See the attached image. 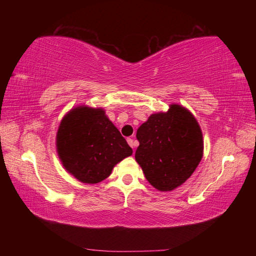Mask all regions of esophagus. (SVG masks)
<instances>
[{
    "label": "esophagus",
    "instance_id": "1",
    "mask_svg": "<svg viewBox=\"0 0 256 256\" xmlns=\"http://www.w3.org/2000/svg\"><path fill=\"white\" fill-rule=\"evenodd\" d=\"M128 144H130V146H131V148H134V146H136V142H134V140L132 138H128Z\"/></svg>",
    "mask_w": 256,
    "mask_h": 256
}]
</instances>
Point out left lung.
<instances>
[{"instance_id":"left-lung-1","label":"left lung","mask_w":256,"mask_h":256,"mask_svg":"<svg viewBox=\"0 0 256 256\" xmlns=\"http://www.w3.org/2000/svg\"><path fill=\"white\" fill-rule=\"evenodd\" d=\"M136 160L149 183L159 190L178 188L196 170L203 154L201 128L190 112L170 105L152 114L136 131Z\"/></svg>"}]
</instances>
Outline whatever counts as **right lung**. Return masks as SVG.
Segmentation results:
<instances>
[{"label": "right lung", "mask_w": 256, "mask_h": 256, "mask_svg": "<svg viewBox=\"0 0 256 256\" xmlns=\"http://www.w3.org/2000/svg\"><path fill=\"white\" fill-rule=\"evenodd\" d=\"M56 146L66 170L86 184L107 178L115 164L133 152L102 108L82 106L62 120Z\"/></svg>", "instance_id": "1"}]
</instances>
